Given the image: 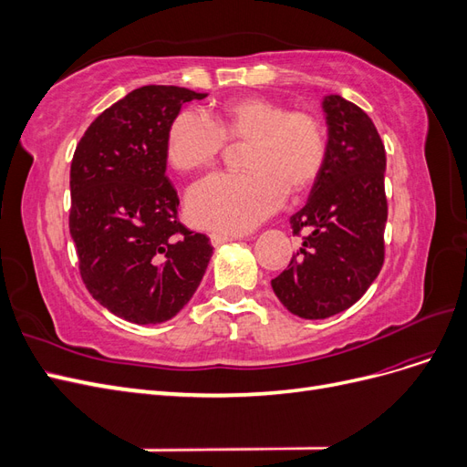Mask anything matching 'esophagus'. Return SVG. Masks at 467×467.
Instances as JSON below:
<instances>
[{
  "label": "esophagus",
  "instance_id": "obj_1",
  "mask_svg": "<svg viewBox=\"0 0 467 467\" xmlns=\"http://www.w3.org/2000/svg\"><path fill=\"white\" fill-rule=\"evenodd\" d=\"M234 239H237V235H232V234H210V242H212V245L214 247H220V245H223V244H228V242H234Z\"/></svg>",
  "mask_w": 467,
  "mask_h": 467
}]
</instances>
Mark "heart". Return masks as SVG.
I'll list each match as a JSON object with an SVG mask.
<instances>
[{
  "mask_svg": "<svg viewBox=\"0 0 467 467\" xmlns=\"http://www.w3.org/2000/svg\"><path fill=\"white\" fill-rule=\"evenodd\" d=\"M223 140L245 142L247 171L206 177L187 194L189 220L204 230L244 234L282 204L288 192L314 185L327 158V136L309 112L266 97L223 103L212 120L182 110L169 124L167 161L181 173L202 171L218 160Z\"/></svg>",
  "mask_w": 467,
  "mask_h": 467,
  "instance_id": "1",
  "label": "heart"
}]
</instances>
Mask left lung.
I'll return each mask as SVG.
<instances>
[{
    "label": "left lung",
    "mask_w": 467,
    "mask_h": 467,
    "mask_svg": "<svg viewBox=\"0 0 467 467\" xmlns=\"http://www.w3.org/2000/svg\"><path fill=\"white\" fill-rule=\"evenodd\" d=\"M327 158L309 199L290 218L306 232L286 271L271 280L280 304L325 319L357 304L384 265L386 150L374 122L341 95H325Z\"/></svg>",
    "instance_id": "obj_1"
}]
</instances>
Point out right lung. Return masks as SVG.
Masks as SVG:
<instances>
[{
	"instance_id": "obj_1",
	"label": "right lung",
	"mask_w": 467,
	"mask_h": 467,
	"mask_svg": "<svg viewBox=\"0 0 467 467\" xmlns=\"http://www.w3.org/2000/svg\"><path fill=\"white\" fill-rule=\"evenodd\" d=\"M175 86H144L99 115L69 171V234L79 273L110 314L138 325L175 317L206 273L214 247L177 220L167 130L182 103L204 99Z\"/></svg>"
}]
</instances>
